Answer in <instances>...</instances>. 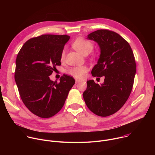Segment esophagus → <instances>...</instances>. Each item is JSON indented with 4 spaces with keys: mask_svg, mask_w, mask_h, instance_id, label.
Listing matches in <instances>:
<instances>
[{
    "mask_svg": "<svg viewBox=\"0 0 155 155\" xmlns=\"http://www.w3.org/2000/svg\"><path fill=\"white\" fill-rule=\"evenodd\" d=\"M81 81V80H77V79H76L75 80V82H76V83H80Z\"/></svg>",
    "mask_w": 155,
    "mask_h": 155,
    "instance_id": "esophagus-1",
    "label": "esophagus"
}]
</instances>
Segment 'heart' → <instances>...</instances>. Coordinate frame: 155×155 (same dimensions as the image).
Wrapping results in <instances>:
<instances>
[{"instance_id": "heart-1", "label": "heart", "mask_w": 155, "mask_h": 155, "mask_svg": "<svg viewBox=\"0 0 155 155\" xmlns=\"http://www.w3.org/2000/svg\"><path fill=\"white\" fill-rule=\"evenodd\" d=\"M73 48L78 52L83 55L90 53L93 49V44L83 37H78L72 43ZM65 51L64 50L61 54V61H63L65 58ZM87 71V68L85 65L77 66L69 69L68 73L77 78H82L84 77Z\"/></svg>"}]
</instances>
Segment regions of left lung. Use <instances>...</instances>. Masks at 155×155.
Instances as JSON below:
<instances>
[{
    "label": "left lung",
    "instance_id": "obj_1",
    "mask_svg": "<svg viewBox=\"0 0 155 155\" xmlns=\"http://www.w3.org/2000/svg\"><path fill=\"white\" fill-rule=\"evenodd\" d=\"M86 38L96 41L101 52L91 74L105 78L101 84L87 81L83 99L94 114L107 117L118 111L131 93L136 72L134 54L128 42L113 31L97 30Z\"/></svg>",
    "mask_w": 155,
    "mask_h": 155
}]
</instances>
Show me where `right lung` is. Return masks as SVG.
Wrapping results in <instances>:
<instances>
[{
    "instance_id": "obj_1",
    "label": "right lung",
    "mask_w": 155,
    "mask_h": 155,
    "mask_svg": "<svg viewBox=\"0 0 155 155\" xmlns=\"http://www.w3.org/2000/svg\"><path fill=\"white\" fill-rule=\"evenodd\" d=\"M69 39L67 35H41L28 40L17 55L15 80L20 97L39 117L50 118L59 112L75 83L67 75L59 83L49 77L61 64V54Z\"/></svg>"
}]
</instances>
